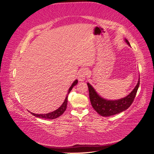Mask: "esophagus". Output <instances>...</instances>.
<instances>
[{
  "mask_svg": "<svg viewBox=\"0 0 154 154\" xmlns=\"http://www.w3.org/2000/svg\"><path fill=\"white\" fill-rule=\"evenodd\" d=\"M88 74V70L87 69H82L79 72L78 80L79 81H84Z\"/></svg>",
  "mask_w": 154,
  "mask_h": 154,
  "instance_id": "1",
  "label": "esophagus"
}]
</instances>
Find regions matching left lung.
I'll use <instances>...</instances> for the list:
<instances>
[{
    "label": "left lung",
    "mask_w": 154,
    "mask_h": 154,
    "mask_svg": "<svg viewBox=\"0 0 154 154\" xmlns=\"http://www.w3.org/2000/svg\"><path fill=\"white\" fill-rule=\"evenodd\" d=\"M125 42L130 46L129 42L127 39H125ZM87 85L92 107L100 115L107 117L122 112L132 105L139 86V79L136 86L127 96L118 100H107L102 98L91 84L87 83Z\"/></svg>",
    "instance_id": "1"
}]
</instances>
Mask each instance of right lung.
<instances>
[{
	"label": "right lung",
	"mask_w": 154,
	"mask_h": 154,
	"mask_svg": "<svg viewBox=\"0 0 154 154\" xmlns=\"http://www.w3.org/2000/svg\"><path fill=\"white\" fill-rule=\"evenodd\" d=\"M78 83V80H76L73 82V83L72 84V85L71 86V87L69 88V89L68 91L67 92V95L66 97V99H65V101L63 103V104L60 106L59 108L56 110L52 112H50V113H48V114H34L32 112H31V114L32 115H33L37 118H44V119H54L58 118L59 116H61L62 114H63V113L65 112V110H66L67 109V97H68V94H69V92H71V91L72 90V88H73L74 86H75Z\"/></svg>",
	"instance_id": "add662e5"
}]
</instances>
